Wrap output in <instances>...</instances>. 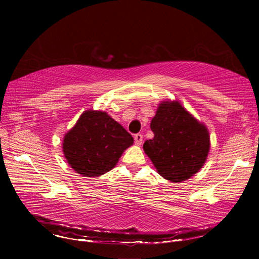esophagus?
<instances>
[{
    "label": "esophagus",
    "mask_w": 259,
    "mask_h": 259,
    "mask_svg": "<svg viewBox=\"0 0 259 259\" xmlns=\"http://www.w3.org/2000/svg\"><path fill=\"white\" fill-rule=\"evenodd\" d=\"M135 143L137 144V145H142V143H143V135L142 134H137V135H135Z\"/></svg>",
    "instance_id": "esophagus-1"
}]
</instances>
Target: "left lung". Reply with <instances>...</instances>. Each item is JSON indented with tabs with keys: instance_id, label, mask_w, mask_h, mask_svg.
Instances as JSON below:
<instances>
[{
	"instance_id": "obj_1",
	"label": "left lung",
	"mask_w": 259,
	"mask_h": 259,
	"mask_svg": "<svg viewBox=\"0 0 259 259\" xmlns=\"http://www.w3.org/2000/svg\"><path fill=\"white\" fill-rule=\"evenodd\" d=\"M151 130L154 137L144 143V152L157 174L166 181L185 182L207 161L210 151L208 128L179 100L166 99L159 104Z\"/></svg>"
}]
</instances>
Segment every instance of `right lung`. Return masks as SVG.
<instances>
[{"mask_svg": "<svg viewBox=\"0 0 259 259\" xmlns=\"http://www.w3.org/2000/svg\"><path fill=\"white\" fill-rule=\"evenodd\" d=\"M134 138L104 111L87 109L63 139V153L74 171L98 177L116 165Z\"/></svg>", "mask_w": 259, "mask_h": 259, "instance_id": "add662e5", "label": "right lung"}]
</instances>
